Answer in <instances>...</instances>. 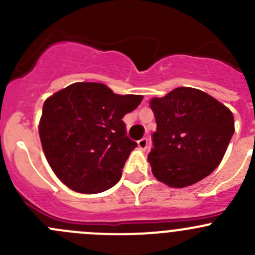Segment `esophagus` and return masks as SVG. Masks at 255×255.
<instances>
[{
    "mask_svg": "<svg viewBox=\"0 0 255 255\" xmlns=\"http://www.w3.org/2000/svg\"><path fill=\"white\" fill-rule=\"evenodd\" d=\"M138 146H139V149H142V150H145L146 146H148V138H142L140 140H138Z\"/></svg>",
    "mask_w": 255,
    "mask_h": 255,
    "instance_id": "1",
    "label": "esophagus"
}]
</instances>
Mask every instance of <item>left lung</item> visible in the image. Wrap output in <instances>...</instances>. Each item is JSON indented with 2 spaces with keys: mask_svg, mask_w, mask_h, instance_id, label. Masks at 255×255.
I'll use <instances>...</instances> for the list:
<instances>
[{
  "mask_svg": "<svg viewBox=\"0 0 255 255\" xmlns=\"http://www.w3.org/2000/svg\"><path fill=\"white\" fill-rule=\"evenodd\" d=\"M156 130L148 154L151 171L171 187H185L210 175L222 160L235 133L233 115L197 89L177 87L153 99Z\"/></svg>",
  "mask_w": 255,
  "mask_h": 255,
  "instance_id": "obj_1",
  "label": "left lung"
}]
</instances>
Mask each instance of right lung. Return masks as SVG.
I'll return each instance as SVG.
<instances>
[{
  "label": "right lung",
  "mask_w": 255,
  "mask_h": 255,
  "mask_svg": "<svg viewBox=\"0 0 255 255\" xmlns=\"http://www.w3.org/2000/svg\"><path fill=\"white\" fill-rule=\"evenodd\" d=\"M140 95H116L99 82H76L45 100L39 137L49 165L68 187L97 194L115 186L137 143L122 118Z\"/></svg>",
  "instance_id": "obj_1"
}]
</instances>
